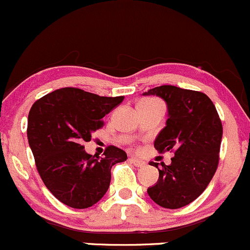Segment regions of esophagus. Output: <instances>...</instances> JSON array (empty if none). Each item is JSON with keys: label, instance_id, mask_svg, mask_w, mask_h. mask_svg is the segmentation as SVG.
Instances as JSON below:
<instances>
[{"label": "esophagus", "instance_id": "1", "mask_svg": "<svg viewBox=\"0 0 250 250\" xmlns=\"http://www.w3.org/2000/svg\"><path fill=\"white\" fill-rule=\"evenodd\" d=\"M129 160L131 161V163L134 164V165H135V166H138V167H142V166H145V165H146V164H145V161L140 160V159H138V158H130Z\"/></svg>", "mask_w": 250, "mask_h": 250}]
</instances>
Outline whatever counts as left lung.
<instances>
[{
	"label": "left lung",
	"instance_id": "obj_1",
	"mask_svg": "<svg viewBox=\"0 0 250 250\" xmlns=\"http://www.w3.org/2000/svg\"><path fill=\"white\" fill-rule=\"evenodd\" d=\"M158 96L167 105L166 125L154 140L159 153L174 150L171 164L153 163L159 179L147 188L153 202L166 209H179L198 198L218 166L222 122L207 95L173 85L144 92Z\"/></svg>",
	"mask_w": 250,
	"mask_h": 250
}]
</instances>
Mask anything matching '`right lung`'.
Instances as JSON below:
<instances>
[{
  "mask_svg": "<svg viewBox=\"0 0 250 250\" xmlns=\"http://www.w3.org/2000/svg\"><path fill=\"white\" fill-rule=\"evenodd\" d=\"M123 100L62 87L43 96L29 110L27 138L38 172L51 193L67 207L86 209L102 199L110 185L111 167L127 160V153L115 146L106 148L103 158L89 154L83 146Z\"/></svg>",
  "mask_w": 250,
  "mask_h": 250,
  "instance_id": "obj_1",
  "label": "right lung"
}]
</instances>
